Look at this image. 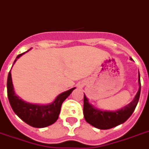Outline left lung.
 Instances as JSON below:
<instances>
[{
  "label": "left lung",
  "instance_id": "left-lung-1",
  "mask_svg": "<svg viewBox=\"0 0 149 149\" xmlns=\"http://www.w3.org/2000/svg\"><path fill=\"white\" fill-rule=\"evenodd\" d=\"M132 60V58H130ZM139 91L135 98L129 105L117 111H102L95 109L92 104L89 103V100L84 94V104H83V115L87 123L93 126L100 129H109L113 127L123 124L131 116L139 100L141 92V81L139 72Z\"/></svg>",
  "mask_w": 149,
  "mask_h": 149
}]
</instances>
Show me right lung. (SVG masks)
Segmentation results:
<instances>
[{"label": "right lung", "instance_id": "add662e5", "mask_svg": "<svg viewBox=\"0 0 149 149\" xmlns=\"http://www.w3.org/2000/svg\"><path fill=\"white\" fill-rule=\"evenodd\" d=\"M26 52L19 54L16 58V60H14V64L15 63L18 58L20 57ZM7 89H8V100L14 113L20 119H22L24 123H26L31 126L34 127V128H44V127L54 124L56 121L57 120L62 103L64 100L70 95L72 90L75 89V87L60 93L56 98L54 102L48 105H37V104L29 103L21 100L15 93L14 86L12 83L11 70H10L8 77Z\"/></svg>", "mask_w": 149, "mask_h": 149}]
</instances>
